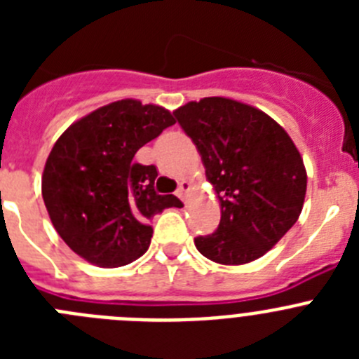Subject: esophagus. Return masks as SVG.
Here are the masks:
<instances>
[{
	"label": "esophagus",
	"instance_id": "obj_1",
	"mask_svg": "<svg viewBox=\"0 0 359 359\" xmlns=\"http://www.w3.org/2000/svg\"><path fill=\"white\" fill-rule=\"evenodd\" d=\"M189 190H190V183L189 182H182V183H180V187H177L176 196L180 199H183V201H185L187 194H189Z\"/></svg>",
	"mask_w": 359,
	"mask_h": 359
}]
</instances>
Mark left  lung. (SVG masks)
Segmentation results:
<instances>
[{
  "instance_id": "1",
  "label": "left lung",
  "mask_w": 359,
  "mask_h": 359,
  "mask_svg": "<svg viewBox=\"0 0 359 359\" xmlns=\"http://www.w3.org/2000/svg\"><path fill=\"white\" fill-rule=\"evenodd\" d=\"M201 154L221 205V223L194 239L217 264H246L286 236L302 212L307 174L297 145L264 111L207 97L174 111Z\"/></svg>"
}]
</instances>
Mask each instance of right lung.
<instances>
[{"instance_id": "obj_1", "label": "right lung", "mask_w": 359, "mask_h": 359, "mask_svg": "<svg viewBox=\"0 0 359 359\" xmlns=\"http://www.w3.org/2000/svg\"><path fill=\"white\" fill-rule=\"evenodd\" d=\"M172 123L165 107L126 98L59 136L44 165L43 199L57 233L84 261L100 268L136 261L151 244V219L182 205L154 190V165L133 161Z\"/></svg>"}]
</instances>
